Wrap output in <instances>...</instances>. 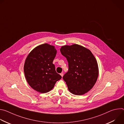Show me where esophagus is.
<instances>
[{"mask_svg":"<svg viewBox=\"0 0 124 124\" xmlns=\"http://www.w3.org/2000/svg\"><path fill=\"white\" fill-rule=\"evenodd\" d=\"M60 75H61V76L62 77H63V75H64L63 73H61L60 74Z\"/></svg>","mask_w":124,"mask_h":124,"instance_id":"obj_1","label":"esophagus"}]
</instances>
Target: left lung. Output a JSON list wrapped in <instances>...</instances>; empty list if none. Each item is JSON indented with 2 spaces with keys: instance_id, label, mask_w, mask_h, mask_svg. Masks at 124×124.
Here are the masks:
<instances>
[{
  "instance_id": "obj_1",
  "label": "left lung",
  "mask_w": 124,
  "mask_h": 124,
  "mask_svg": "<svg viewBox=\"0 0 124 124\" xmlns=\"http://www.w3.org/2000/svg\"><path fill=\"white\" fill-rule=\"evenodd\" d=\"M60 51L68 62V71L63 78L69 91L74 95H82L90 91L99 75L98 63L91 51L74 44L62 46Z\"/></svg>"
}]
</instances>
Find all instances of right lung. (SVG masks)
Segmentation results:
<instances>
[{
    "instance_id": "obj_1",
    "label": "right lung",
    "mask_w": 124,
    "mask_h": 124,
    "mask_svg": "<svg viewBox=\"0 0 124 124\" xmlns=\"http://www.w3.org/2000/svg\"><path fill=\"white\" fill-rule=\"evenodd\" d=\"M56 52L54 46L44 44L34 48L27 56L24 65V75L28 83L35 90L47 93L62 78L52 63Z\"/></svg>"
}]
</instances>
